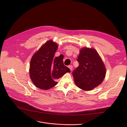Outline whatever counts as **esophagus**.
I'll list each match as a JSON object with an SVG mask.
<instances>
[{
    "label": "esophagus",
    "instance_id": "34e87169",
    "mask_svg": "<svg viewBox=\"0 0 127 127\" xmlns=\"http://www.w3.org/2000/svg\"><path fill=\"white\" fill-rule=\"evenodd\" d=\"M68 67H69V68L70 69V70H72V68H73L72 65H69V66H68Z\"/></svg>",
    "mask_w": 127,
    "mask_h": 127
}]
</instances>
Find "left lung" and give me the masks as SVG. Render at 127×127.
Listing matches in <instances>:
<instances>
[{
  "mask_svg": "<svg viewBox=\"0 0 127 127\" xmlns=\"http://www.w3.org/2000/svg\"><path fill=\"white\" fill-rule=\"evenodd\" d=\"M77 61L79 65L72 72L77 86L84 91H91L102 82L106 74L105 67L95 49L82 48Z\"/></svg>",
  "mask_w": 127,
  "mask_h": 127,
  "instance_id": "obj_1",
  "label": "left lung"
}]
</instances>
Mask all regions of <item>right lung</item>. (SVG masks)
<instances>
[{
	"mask_svg": "<svg viewBox=\"0 0 127 127\" xmlns=\"http://www.w3.org/2000/svg\"><path fill=\"white\" fill-rule=\"evenodd\" d=\"M58 45L52 41L46 42L31 58L29 74L32 81L37 88L49 90L57 84V80L66 72L69 68L63 64L60 56L53 58Z\"/></svg>",
	"mask_w": 127,
	"mask_h": 127,
	"instance_id": "1",
	"label": "right lung"
}]
</instances>
